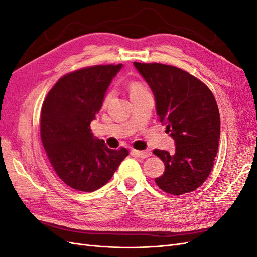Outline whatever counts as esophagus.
Listing matches in <instances>:
<instances>
[{
    "instance_id": "obj_1",
    "label": "esophagus",
    "mask_w": 257,
    "mask_h": 257,
    "mask_svg": "<svg viewBox=\"0 0 257 257\" xmlns=\"http://www.w3.org/2000/svg\"><path fill=\"white\" fill-rule=\"evenodd\" d=\"M131 153L135 155V157L138 158H142V159H146V158H149L151 157V151L150 150H145V151H137V150H132Z\"/></svg>"
}]
</instances>
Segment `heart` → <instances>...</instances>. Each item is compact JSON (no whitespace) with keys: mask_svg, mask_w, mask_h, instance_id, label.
Here are the masks:
<instances>
[{"mask_svg":"<svg viewBox=\"0 0 257 257\" xmlns=\"http://www.w3.org/2000/svg\"><path fill=\"white\" fill-rule=\"evenodd\" d=\"M128 91H130V95L131 96H134V95H137V94H141V93H144L146 92L145 88L143 87L142 83L139 82H131L130 85H128ZM112 98V92H108L105 98H104V102H103V105L104 106H107L108 104H109V102Z\"/></svg>","mask_w":257,"mask_h":257,"instance_id":"b5f03b06","label":"heart"}]
</instances>
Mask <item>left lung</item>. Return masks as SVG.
I'll list each match as a JSON object with an SVG mask.
<instances>
[{
  "mask_svg": "<svg viewBox=\"0 0 257 257\" xmlns=\"http://www.w3.org/2000/svg\"><path fill=\"white\" fill-rule=\"evenodd\" d=\"M134 66L149 84L157 114L176 146L175 153L153 151L165 164L155 182L173 195L196 190L211 173L219 148L220 113L212 92L175 66L138 62Z\"/></svg>",
  "mask_w": 257,
  "mask_h": 257,
  "instance_id": "1",
  "label": "left lung"
}]
</instances>
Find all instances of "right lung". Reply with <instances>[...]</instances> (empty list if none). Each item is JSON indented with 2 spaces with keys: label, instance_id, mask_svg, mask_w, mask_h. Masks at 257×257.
Returning <instances> with one entry per match:
<instances>
[{
  "label": "right lung",
  "instance_id": "add662e5",
  "mask_svg": "<svg viewBox=\"0 0 257 257\" xmlns=\"http://www.w3.org/2000/svg\"><path fill=\"white\" fill-rule=\"evenodd\" d=\"M122 66L96 65L69 73L53 85L43 103L41 137L45 151L59 178L75 190L102 188L128 155L125 148L109 149L90 128Z\"/></svg>",
  "mask_w": 257,
  "mask_h": 257
}]
</instances>
